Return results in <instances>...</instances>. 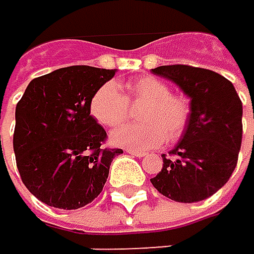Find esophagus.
Here are the masks:
<instances>
[{
  "instance_id": "esophagus-1",
  "label": "esophagus",
  "mask_w": 254,
  "mask_h": 254,
  "mask_svg": "<svg viewBox=\"0 0 254 254\" xmlns=\"http://www.w3.org/2000/svg\"><path fill=\"white\" fill-rule=\"evenodd\" d=\"M127 152H128V154H131V155H134V157H139V158H142V157H145V155H146V152H145V151H134V149H127Z\"/></svg>"
}]
</instances>
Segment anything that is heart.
Instances as JSON below:
<instances>
[{
    "instance_id": "heart-1",
    "label": "heart",
    "mask_w": 254,
    "mask_h": 254,
    "mask_svg": "<svg viewBox=\"0 0 254 254\" xmlns=\"http://www.w3.org/2000/svg\"><path fill=\"white\" fill-rule=\"evenodd\" d=\"M103 83L89 100V114L105 127L121 126L130 114V105L145 103L139 112L140 124H127L111 134L114 145L126 149H149L160 146L166 139H178L189 123V102L171 94L166 82L154 76H137L121 85Z\"/></svg>"
}]
</instances>
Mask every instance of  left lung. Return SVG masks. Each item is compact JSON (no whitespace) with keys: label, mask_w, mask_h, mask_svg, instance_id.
Instances as JSON below:
<instances>
[{"label":"left lung","mask_w":254,"mask_h":254,"mask_svg":"<svg viewBox=\"0 0 254 254\" xmlns=\"http://www.w3.org/2000/svg\"><path fill=\"white\" fill-rule=\"evenodd\" d=\"M154 74L175 82L190 97V118L181 140L163 154L152 186L175 202H199L223 187L238 162L243 139V103L231 80L191 65H162Z\"/></svg>","instance_id":"left-lung-1"}]
</instances>
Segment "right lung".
<instances>
[{"label": "right lung", "mask_w": 254, "mask_h": 254, "mask_svg": "<svg viewBox=\"0 0 254 254\" xmlns=\"http://www.w3.org/2000/svg\"><path fill=\"white\" fill-rule=\"evenodd\" d=\"M115 71L89 65L58 68L31 80L16 105L17 171L43 203L77 209L102 193L111 163L123 149L102 146L108 136L91 117L89 100Z\"/></svg>", "instance_id": "1"}]
</instances>
